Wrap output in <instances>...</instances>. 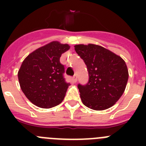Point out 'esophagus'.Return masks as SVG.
Instances as JSON below:
<instances>
[{
    "instance_id": "34e87169",
    "label": "esophagus",
    "mask_w": 146,
    "mask_h": 146,
    "mask_svg": "<svg viewBox=\"0 0 146 146\" xmlns=\"http://www.w3.org/2000/svg\"><path fill=\"white\" fill-rule=\"evenodd\" d=\"M72 81H73V82H77V75H74V77H72Z\"/></svg>"
}]
</instances>
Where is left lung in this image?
<instances>
[{
	"mask_svg": "<svg viewBox=\"0 0 146 146\" xmlns=\"http://www.w3.org/2000/svg\"><path fill=\"white\" fill-rule=\"evenodd\" d=\"M74 50L88 72V82L77 86L82 103L95 110L112 107L122 96L128 81L125 61L99 45L78 44L74 46Z\"/></svg>",
	"mask_w": 146,
	"mask_h": 146,
	"instance_id": "8db88e82",
	"label": "left lung"
}]
</instances>
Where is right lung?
I'll use <instances>...</instances> for the list:
<instances>
[{"instance_id": "add662e5", "label": "right lung", "mask_w": 146, "mask_h": 146, "mask_svg": "<svg viewBox=\"0 0 146 146\" xmlns=\"http://www.w3.org/2000/svg\"><path fill=\"white\" fill-rule=\"evenodd\" d=\"M69 48V44L55 41L36 50L23 60L18 80L23 92L36 106L51 108L64 100L70 83L66 82L65 68L60 58Z\"/></svg>"}]
</instances>
